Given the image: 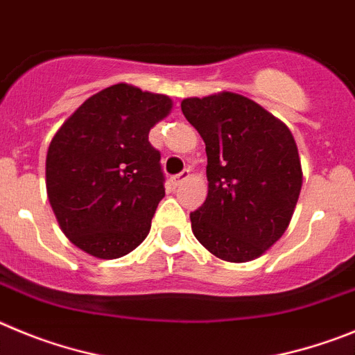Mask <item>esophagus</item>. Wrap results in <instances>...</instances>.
Segmentation results:
<instances>
[{"instance_id":"34e87169","label":"esophagus","mask_w":355,"mask_h":355,"mask_svg":"<svg viewBox=\"0 0 355 355\" xmlns=\"http://www.w3.org/2000/svg\"><path fill=\"white\" fill-rule=\"evenodd\" d=\"M189 177H191V170H189V168H185L184 171H180L178 175H173V177H171V184L180 185L182 182H185Z\"/></svg>"}]
</instances>
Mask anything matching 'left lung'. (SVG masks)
Wrapping results in <instances>:
<instances>
[{
    "label": "left lung",
    "mask_w": 355,
    "mask_h": 355,
    "mask_svg": "<svg viewBox=\"0 0 355 355\" xmlns=\"http://www.w3.org/2000/svg\"><path fill=\"white\" fill-rule=\"evenodd\" d=\"M205 141L209 194L191 212L194 237L226 261L254 260L288 228L302 187L301 159L285 123L248 97L184 98Z\"/></svg>",
    "instance_id": "8db88e82"
}]
</instances>
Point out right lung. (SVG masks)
<instances>
[{
  "label": "right lung",
  "instance_id": "right-lung-1",
  "mask_svg": "<svg viewBox=\"0 0 355 355\" xmlns=\"http://www.w3.org/2000/svg\"><path fill=\"white\" fill-rule=\"evenodd\" d=\"M168 95L118 83L86 98L51 139L47 198L67 239L114 260L138 248L164 198L150 129L170 114Z\"/></svg>",
  "mask_w": 355,
  "mask_h": 355
}]
</instances>
